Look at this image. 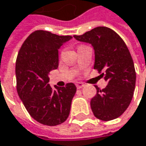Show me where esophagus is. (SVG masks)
<instances>
[{"label": "esophagus", "mask_w": 146, "mask_h": 146, "mask_svg": "<svg viewBox=\"0 0 146 146\" xmlns=\"http://www.w3.org/2000/svg\"><path fill=\"white\" fill-rule=\"evenodd\" d=\"M76 86H77L78 89H82V88L84 86V84L83 83H77V84H76Z\"/></svg>", "instance_id": "1"}]
</instances>
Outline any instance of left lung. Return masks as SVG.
Instances as JSON below:
<instances>
[{"instance_id":"1","label":"left lung","mask_w":146,"mask_h":146,"mask_svg":"<svg viewBox=\"0 0 146 146\" xmlns=\"http://www.w3.org/2000/svg\"><path fill=\"white\" fill-rule=\"evenodd\" d=\"M77 40L90 43L95 50V65L107 82L105 89L96 88L90 106L96 117L110 121L120 117L129 107L135 88L136 73L131 54L123 39L107 27H96Z\"/></svg>"}]
</instances>
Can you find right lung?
Listing matches in <instances>:
<instances>
[{"mask_svg": "<svg viewBox=\"0 0 146 146\" xmlns=\"http://www.w3.org/2000/svg\"><path fill=\"white\" fill-rule=\"evenodd\" d=\"M70 35L36 30L22 44L16 60L17 91L29 115L40 123L56 126L69 116L77 88L73 83L52 89L49 73L58 68V50Z\"/></svg>", "mask_w": 146, "mask_h": 146, "instance_id": "right-lung-1", "label": "right lung"}]
</instances>
